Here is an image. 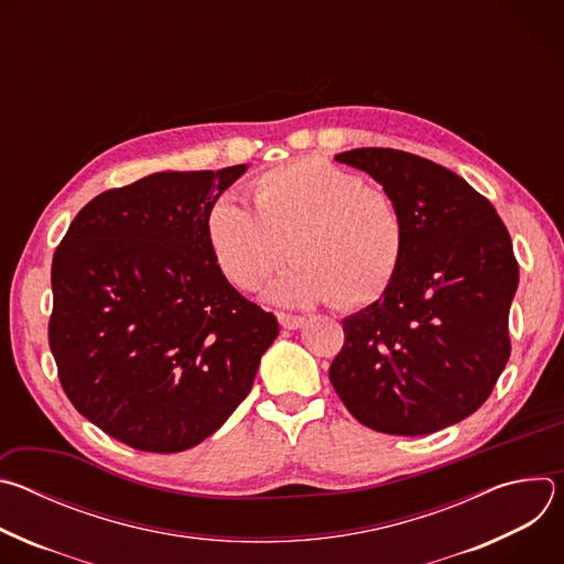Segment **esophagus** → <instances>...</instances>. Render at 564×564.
Returning <instances> with one entry per match:
<instances>
[{"label": "esophagus", "instance_id": "34e87169", "mask_svg": "<svg viewBox=\"0 0 564 564\" xmlns=\"http://www.w3.org/2000/svg\"><path fill=\"white\" fill-rule=\"evenodd\" d=\"M279 324L285 328V330H296L305 324V316H299V314H285V312H279Z\"/></svg>", "mask_w": 564, "mask_h": 564}]
</instances>
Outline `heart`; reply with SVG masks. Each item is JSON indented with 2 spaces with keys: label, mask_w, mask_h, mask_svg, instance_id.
I'll list each match as a JSON object with an SVG mask.
<instances>
[{
  "label": "heart",
  "mask_w": 564,
  "mask_h": 564,
  "mask_svg": "<svg viewBox=\"0 0 564 564\" xmlns=\"http://www.w3.org/2000/svg\"><path fill=\"white\" fill-rule=\"evenodd\" d=\"M252 200L254 212L223 196L205 218L209 250L236 288H261L288 257L296 263L268 288L279 305L333 296L339 307H357L392 281L406 243L404 216L361 176L301 158L254 178Z\"/></svg>",
  "instance_id": "b5f03b06"
}]
</instances>
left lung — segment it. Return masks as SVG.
Returning a JSON list of instances; mask_svg holds the SVG:
<instances>
[{
    "label": "left lung",
    "instance_id": "obj_1",
    "mask_svg": "<svg viewBox=\"0 0 564 564\" xmlns=\"http://www.w3.org/2000/svg\"><path fill=\"white\" fill-rule=\"evenodd\" d=\"M335 160L394 198L406 243L381 299L344 318L330 381L372 431H442L485 404L509 361L511 236L485 196L433 160L381 147Z\"/></svg>",
    "mask_w": 564,
    "mask_h": 564
}]
</instances>
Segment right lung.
<instances>
[{"instance_id": "add662e5", "label": "right lung", "mask_w": 564, "mask_h": 564, "mask_svg": "<svg viewBox=\"0 0 564 564\" xmlns=\"http://www.w3.org/2000/svg\"><path fill=\"white\" fill-rule=\"evenodd\" d=\"M248 165L160 172L87 203L53 257L48 346L79 415L131 448L187 451L252 390L279 335L205 234Z\"/></svg>"}]
</instances>
